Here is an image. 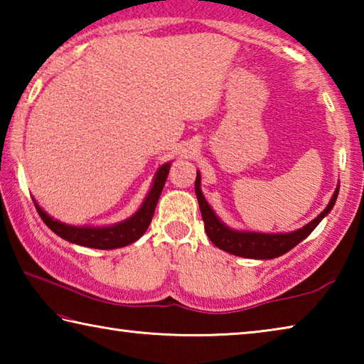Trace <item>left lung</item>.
Segmentation results:
<instances>
[{
    "label": "left lung",
    "mask_w": 364,
    "mask_h": 364,
    "mask_svg": "<svg viewBox=\"0 0 364 364\" xmlns=\"http://www.w3.org/2000/svg\"><path fill=\"white\" fill-rule=\"evenodd\" d=\"M194 189H196L197 200H199L202 220H204V228L208 239H210L218 249L230 252L232 255L244 257V258H260V260L276 258L282 254H286V252L294 249L299 242L304 241L306 236H310V232L319 225V221H321L326 215L332 210L338 194V188H337L329 202V205L326 207L315 220H311L310 223L305 225L304 228H300V230L294 232H286V234H264V232L234 231L221 223L217 215L213 213L210 205L207 204L204 194H202L199 171H197V176H196Z\"/></svg>",
    "instance_id": "obj_1"
}]
</instances>
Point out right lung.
<instances>
[{"mask_svg":"<svg viewBox=\"0 0 364 364\" xmlns=\"http://www.w3.org/2000/svg\"><path fill=\"white\" fill-rule=\"evenodd\" d=\"M170 170V164H165L159 168L154 178V184L147 194L146 200L143 202L139 210L133 215L132 218L122 221L119 225L106 226V228H90V226H70L64 225L58 220H53L46 212L41 210V207L35 202L36 210L41 220L45 221V225L56 232L65 241L72 244L83 245V247L91 249H117V247H125V245L132 244L143 236L147 228L151 225V220L154 217V210H156L157 200L162 193L164 184L167 181Z\"/></svg>","mask_w":364,"mask_h":364,"instance_id":"add662e5","label":"right lung"}]
</instances>
